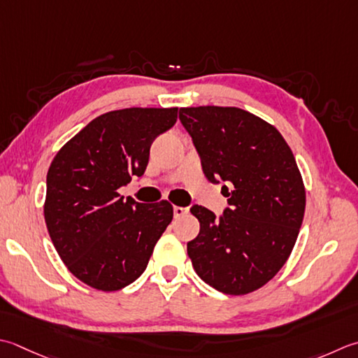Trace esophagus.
Segmentation results:
<instances>
[{
    "label": "esophagus",
    "instance_id": "1",
    "mask_svg": "<svg viewBox=\"0 0 358 358\" xmlns=\"http://www.w3.org/2000/svg\"><path fill=\"white\" fill-rule=\"evenodd\" d=\"M189 213V208L185 206H173V217L175 219H180V217H183Z\"/></svg>",
    "mask_w": 358,
    "mask_h": 358
}]
</instances>
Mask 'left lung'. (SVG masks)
<instances>
[{
    "label": "left lung",
    "mask_w": 358,
    "mask_h": 358,
    "mask_svg": "<svg viewBox=\"0 0 358 358\" xmlns=\"http://www.w3.org/2000/svg\"><path fill=\"white\" fill-rule=\"evenodd\" d=\"M180 121L205 177L225 183L229 203L220 215L191 208L200 222L187 242L192 267L227 295L261 289L289 259L303 223L306 191L295 157L273 125L242 108H180Z\"/></svg>",
    "instance_id": "8db88e82"
}]
</instances>
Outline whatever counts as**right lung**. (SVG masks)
Here are the masks:
<instances>
[{
  "label": "right lung",
  "instance_id": "right-lung-1",
  "mask_svg": "<svg viewBox=\"0 0 358 358\" xmlns=\"http://www.w3.org/2000/svg\"><path fill=\"white\" fill-rule=\"evenodd\" d=\"M178 108H124L101 115L62 147L46 177L45 222L63 264L102 292L143 275L172 222L169 201L124 200L117 189L141 177L153 139Z\"/></svg>",
  "mask_w": 358,
  "mask_h": 358
}]
</instances>
